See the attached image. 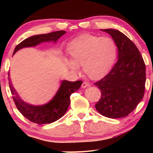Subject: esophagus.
Returning a JSON list of instances; mask_svg holds the SVG:
<instances>
[{
	"label": "esophagus",
	"instance_id": "obj_1",
	"mask_svg": "<svg viewBox=\"0 0 153 153\" xmlns=\"http://www.w3.org/2000/svg\"><path fill=\"white\" fill-rule=\"evenodd\" d=\"M89 85V83L88 82H85V81H84V82H82V88H86L87 86H88Z\"/></svg>",
	"mask_w": 153,
	"mask_h": 153
}]
</instances>
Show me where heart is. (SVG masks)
<instances>
[{"label":"heart","instance_id":"heart-1","mask_svg":"<svg viewBox=\"0 0 153 153\" xmlns=\"http://www.w3.org/2000/svg\"><path fill=\"white\" fill-rule=\"evenodd\" d=\"M67 52L71 62L67 65L72 71L81 66L83 73L91 79L106 75L114 63L117 55L115 41L108 36L82 34L68 43Z\"/></svg>","mask_w":153,"mask_h":153}]
</instances>
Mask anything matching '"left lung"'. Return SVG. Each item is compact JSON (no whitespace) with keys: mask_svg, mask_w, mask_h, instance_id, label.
Segmentation results:
<instances>
[{"mask_svg":"<svg viewBox=\"0 0 153 153\" xmlns=\"http://www.w3.org/2000/svg\"><path fill=\"white\" fill-rule=\"evenodd\" d=\"M117 44L118 60L111 71L94 83L101 91L96 109L106 117L118 119L132 112L145 94L146 71L143 56L126 35L118 30L108 29Z\"/></svg>","mask_w":153,"mask_h":153,"instance_id":"8db88e82","label":"left lung"}]
</instances>
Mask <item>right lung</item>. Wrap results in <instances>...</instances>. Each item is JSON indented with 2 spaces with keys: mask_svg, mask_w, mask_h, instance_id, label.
<instances>
[{
  "mask_svg": "<svg viewBox=\"0 0 153 153\" xmlns=\"http://www.w3.org/2000/svg\"><path fill=\"white\" fill-rule=\"evenodd\" d=\"M65 33L66 31H57L48 34L30 36L24 39L16 47L13 54H15L16 51L24 47L36 46L38 44L43 42H56ZM8 79L10 80L9 73H8ZM82 82V80H77L75 82L63 80L61 83L60 88L54 96L53 99L47 104L40 106H32L24 102L19 97L10 81L9 86L10 92L13 95L12 98L16 106L20 113L31 122L38 124H45L55 122L65 114L71 103L70 96L73 93L78 90Z\"/></svg>",
  "mask_w": 153,
  "mask_h": 153,
  "instance_id": "obj_1",
  "label": "right lung"
}]
</instances>
